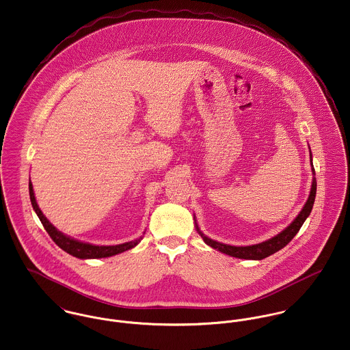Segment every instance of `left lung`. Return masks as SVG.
Returning <instances> with one entry per match:
<instances>
[{
	"label": "left lung",
	"mask_w": 350,
	"mask_h": 350,
	"mask_svg": "<svg viewBox=\"0 0 350 350\" xmlns=\"http://www.w3.org/2000/svg\"><path fill=\"white\" fill-rule=\"evenodd\" d=\"M310 165H312L313 176H316L314 167H313V163H312V152H310ZM316 190H317V181L313 177L310 194H309L308 201L305 202L302 211L299 212V215H297L295 221L286 229H284L281 233H278L277 236L271 237L270 240H267V241L260 242V243H256V245H249V246H232V245L221 243V242H217L212 240V239H209V237H206L198 229L197 222H196V229H197V232L200 233V236L202 237V240L205 241L206 245H209L213 249L219 250L221 253H225V254L236 257V258H243V260H262V258H267L271 254H274L275 252L281 250L284 246H286L289 242L293 240V237L298 233L302 224L305 222V219L309 217L312 209H313V204H314V198H316Z\"/></svg>",
	"instance_id": "8db88e82"
}]
</instances>
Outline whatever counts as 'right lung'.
<instances>
[{
	"label": "right lung",
	"mask_w": 350,
	"mask_h": 350,
	"mask_svg": "<svg viewBox=\"0 0 350 350\" xmlns=\"http://www.w3.org/2000/svg\"><path fill=\"white\" fill-rule=\"evenodd\" d=\"M29 194H30V201H31V206L34 209V212L38 215L40 221L42 222L45 230L48 232V234L51 236V239L53 240L62 250H65L66 253L81 258V260H86V258H104V257H111L116 256L118 253H122L125 250H129L132 247H135L138 242L142 240L144 236H141L139 239H137L135 241L125 242V243H120V245H110V246H98V245H92L88 242H81L75 239H70L69 236H65L64 233H61L59 230H57L53 225L49 222V219L44 215L41 212V209L37 205L36 197H34V191H33V185L29 181Z\"/></svg>",
	"instance_id": "obj_1"
}]
</instances>
